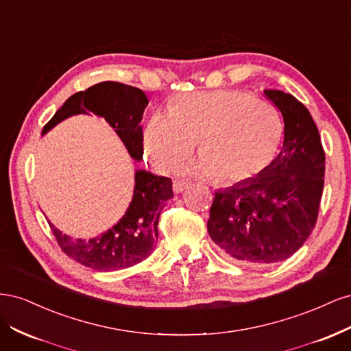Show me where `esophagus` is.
<instances>
[{"instance_id":"1","label":"esophagus","mask_w":351,"mask_h":351,"mask_svg":"<svg viewBox=\"0 0 351 351\" xmlns=\"http://www.w3.org/2000/svg\"><path fill=\"white\" fill-rule=\"evenodd\" d=\"M187 187H189V183L183 182V180H176V182L173 183V190H174V193H177V195L184 192Z\"/></svg>"}]
</instances>
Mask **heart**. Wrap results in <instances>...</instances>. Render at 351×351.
Masks as SVG:
<instances>
[{
    "mask_svg": "<svg viewBox=\"0 0 351 351\" xmlns=\"http://www.w3.org/2000/svg\"><path fill=\"white\" fill-rule=\"evenodd\" d=\"M281 132V117L271 104L241 90L219 89L178 95L168 111L147 119L142 141L152 165L169 173L195 149L199 137L200 156L186 171L236 183L268 165Z\"/></svg>",
    "mask_w": 351,
    "mask_h": 351,
    "instance_id": "b5f03b06",
    "label": "heart"
}]
</instances>
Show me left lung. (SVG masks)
Masks as SVG:
<instances>
[{
    "label": "left lung",
    "instance_id": "obj_1",
    "mask_svg": "<svg viewBox=\"0 0 351 351\" xmlns=\"http://www.w3.org/2000/svg\"><path fill=\"white\" fill-rule=\"evenodd\" d=\"M282 115L280 154L254 177L215 192L208 231L221 252L244 265L289 259L315 228L325 154L312 115L293 95L265 89Z\"/></svg>",
    "mask_w": 351,
    "mask_h": 351
}]
</instances>
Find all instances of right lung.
<instances>
[{"label": "right lung", "instance_id": "1", "mask_svg": "<svg viewBox=\"0 0 351 351\" xmlns=\"http://www.w3.org/2000/svg\"><path fill=\"white\" fill-rule=\"evenodd\" d=\"M143 90L119 82H102L77 92L64 102L42 130V136L73 115L93 112L105 119L134 161H142L143 141L141 121L147 107ZM173 197V182L146 169L134 171L133 197L125 214L101 236L73 239L49 226L67 256L97 271L133 267L149 256L158 241V218L167 200Z\"/></svg>", "mask_w": 351, "mask_h": 351}]
</instances>
